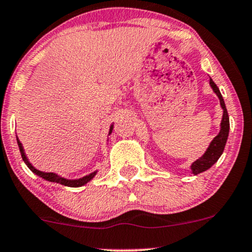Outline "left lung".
Segmentation results:
<instances>
[{
	"label": "left lung",
	"mask_w": 252,
	"mask_h": 252,
	"mask_svg": "<svg viewBox=\"0 0 252 252\" xmlns=\"http://www.w3.org/2000/svg\"><path fill=\"white\" fill-rule=\"evenodd\" d=\"M210 87L213 88L215 94H216L218 98H220V107L223 109V117H222V122H220V134H218L216 137L211 141V143L209 145L207 151L204 153V155L199 157L198 159H196L191 164V166H190L193 175L201 174V172L208 170L209 168H211V166L217 162L218 158H220V155L223 154L224 147H225L226 139H228V136H229V129H230L229 115H228V111H226V107H225V103H224L222 94H220L218 87L215 84V82L211 80V78H210Z\"/></svg>",
	"instance_id": "1"
}]
</instances>
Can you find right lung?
<instances>
[{
	"mask_svg": "<svg viewBox=\"0 0 252 252\" xmlns=\"http://www.w3.org/2000/svg\"><path fill=\"white\" fill-rule=\"evenodd\" d=\"M113 128H114V126H113V124H111L110 130H109V135H110L111 132H113ZM16 139H17V144H19V148H20L21 156H22V159L24 160V163H26L27 166H28V168L30 169V170H32V172H34V174H36L37 176H39V177L44 178L45 181L54 182V183L62 184V186H65V187L78 188V187L84 186V184H87L88 182L92 181L93 178L95 177V175H96V172H97V171H94V172H92V174H90V175L84 176V177L78 178V180H66V178H64V177H61V176L56 175V174H54V172H43V171H39V170H37V169H35L34 166L32 165V163L29 162L28 158H27L26 154H24V149H23V147H22V143H21L20 139L17 138V136H16Z\"/></svg>",
	"mask_w": 252,
	"mask_h": 252,
	"instance_id": "add662e5",
	"label": "right lung"
}]
</instances>
